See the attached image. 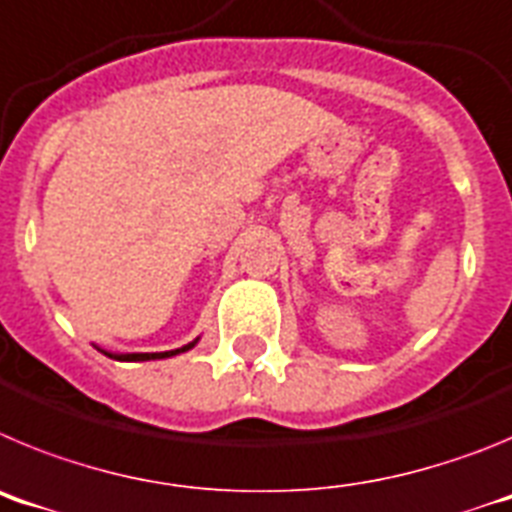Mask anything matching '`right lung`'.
Instances as JSON below:
<instances>
[{
	"label": "right lung",
	"mask_w": 512,
	"mask_h": 512,
	"mask_svg": "<svg viewBox=\"0 0 512 512\" xmlns=\"http://www.w3.org/2000/svg\"><path fill=\"white\" fill-rule=\"evenodd\" d=\"M197 343V338H194L192 343H187V346L182 348H174V351H161V354H110V351H102L104 356H110V359H117V361H151V359H169V356H176V354H184V351H189V348Z\"/></svg>",
	"instance_id": "add662e5"
}]
</instances>
